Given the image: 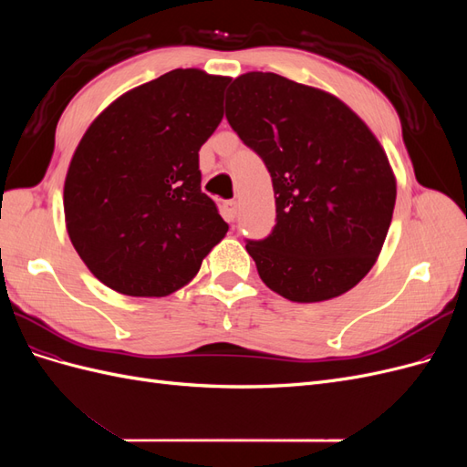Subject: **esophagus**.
Wrapping results in <instances>:
<instances>
[{
	"label": "esophagus",
	"mask_w": 467,
	"mask_h": 467,
	"mask_svg": "<svg viewBox=\"0 0 467 467\" xmlns=\"http://www.w3.org/2000/svg\"><path fill=\"white\" fill-rule=\"evenodd\" d=\"M222 208H223V218L228 222H234L235 214H237V202L235 201H225L222 204Z\"/></svg>",
	"instance_id": "34e87169"
}]
</instances>
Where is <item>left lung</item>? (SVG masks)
<instances>
[{
    "mask_svg": "<svg viewBox=\"0 0 467 467\" xmlns=\"http://www.w3.org/2000/svg\"><path fill=\"white\" fill-rule=\"evenodd\" d=\"M225 119L273 179L275 228L245 242L265 285L292 302L357 286L395 206L391 167L368 126L337 97L263 72L234 79Z\"/></svg>",
    "mask_w": 467,
    "mask_h": 467,
    "instance_id": "left-lung-1",
    "label": "left lung"
}]
</instances>
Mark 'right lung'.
Masks as SVG:
<instances>
[{
  "instance_id": "1",
  "label": "right lung",
  "mask_w": 467,
  "mask_h": 467,
  "mask_svg": "<svg viewBox=\"0 0 467 467\" xmlns=\"http://www.w3.org/2000/svg\"><path fill=\"white\" fill-rule=\"evenodd\" d=\"M228 83L173 69L124 93L83 134L64 185L66 223L78 255L109 288L171 294L228 232L199 169Z\"/></svg>"
}]
</instances>
